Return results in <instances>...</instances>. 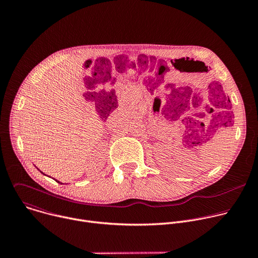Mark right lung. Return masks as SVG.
Segmentation results:
<instances>
[{
  "label": "right lung",
  "instance_id": "add662e5",
  "mask_svg": "<svg viewBox=\"0 0 258 258\" xmlns=\"http://www.w3.org/2000/svg\"><path fill=\"white\" fill-rule=\"evenodd\" d=\"M57 181H58V180H57ZM58 182H59V181H58Z\"/></svg>",
  "mask_w": 258,
  "mask_h": 258
}]
</instances>
